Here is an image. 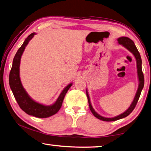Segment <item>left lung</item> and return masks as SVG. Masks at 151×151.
I'll return each instance as SVG.
<instances>
[{"instance_id": "8db88e82", "label": "left lung", "mask_w": 151, "mask_h": 151, "mask_svg": "<svg viewBox=\"0 0 151 151\" xmlns=\"http://www.w3.org/2000/svg\"><path fill=\"white\" fill-rule=\"evenodd\" d=\"M118 41H119V44L123 45L124 47H125L127 49L129 50L131 52H132L133 54H134V56L135 57V59H136L137 62V75H138V78H139V86L138 88H137L136 95L135 96V98L133 101L132 104H131L129 108L127 109V110H126L124 113L121 114V115L117 116L114 117V118H105L101 116L98 114L94 110L93 107L91 106L90 98H89L88 92L86 91V96L87 98H88V101L89 104V108H90V110L91 112L93 113V114L95 116L96 118H97L98 119L101 120V121H117V120L123 119L126 116H127L128 115H129L132 112V111L134 110L135 107L136 106V104L137 101H138V99L139 98V96H140L144 84H145V78H144V74L142 72V59L140 54H139L138 50H137L136 46H135L134 44V42L133 41L132 39L126 37H120L118 39Z\"/></svg>"}]
</instances>
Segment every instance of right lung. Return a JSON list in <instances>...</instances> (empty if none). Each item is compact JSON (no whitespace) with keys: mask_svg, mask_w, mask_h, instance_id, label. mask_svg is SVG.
I'll return each mask as SVG.
<instances>
[{"mask_svg":"<svg viewBox=\"0 0 151 151\" xmlns=\"http://www.w3.org/2000/svg\"><path fill=\"white\" fill-rule=\"evenodd\" d=\"M35 34V33L33 32L28 35V37L25 39L23 44L22 45V46L16 52L14 60H13V65L12 69L10 71L9 81L10 88L13 92L15 99L24 112H25L28 114L37 118H47L55 114L58 112V110L62 106L65 96L69 88L71 86L72 84H69L68 86L65 87V88H64V90L60 93L56 101L52 106H43L42 104L33 101L28 96L24 88H23L20 79H19V63H20V58L24 50L29 41L33 37Z\"/></svg>","mask_w":151,"mask_h":151,"instance_id":"1","label":"right lung"}]
</instances>
